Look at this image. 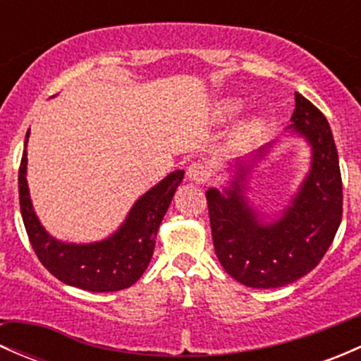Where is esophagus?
Instances as JSON below:
<instances>
[{
  "mask_svg": "<svg viewBox=\"0 0 361 361\" xmlns=\"http://www.w3.org/2000/svg\"><path fill=\"white\" fill-rule=\"evenodd\" d=\"M187 176L195 183H204V181L209 180V169L202 162H192L187 171Z\"/></svg>",
  "mask_w": 361,
  "mask_h": 361,
  "instance_id": "esophagus-1",
  "label": "esophagus"
}]
</instances>
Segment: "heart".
<instances>
[{
  "instance_id": "1",
  "label": "heart",
  "mask_w": 361,
  "mask_h": 361,
  "mask_svg": "<svg viewBox=\"0 0 361 361\" xmlns=\"http://www.w3.org/2000/svg\"><path fill=\"white\" fill-rule=\"evenodd\" d=\"M239 108H241V103H239V101H225V103L220 104V115L231 116L234 115V113H238ZM258 129H260V122H258V120H253V122L246 123V126L243 127L241 136H251V134L257 133Z\"/></svg>"
}]
</instances>
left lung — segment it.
Returning a JSON list of instances; mask_svg holds the SVG:
<instances>
[{
	"label": "left lung",
	"instance_id": "8db88e82",
	"mask_svg": "<svg viewBox=\"0 0 361 361\" xmlns=\"http://www.w3.org/2000/svg\"><path fill=\"white\" fill-rule=\"evenodd\" d=\"M292 122L312 147V167L292 206L276 224H258L243 199L245 167L225 195L207 190L211 234L220 264L251 288H279L311 272L325 257L342 220V178L325 115L295 92Z\"/></svg>",
	"mask_w": 361,
	"mask_h": 361
}]
</instances>
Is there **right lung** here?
Here are the masks:
<instances>
[{
    "label": "right lung",
    "instance_id": "right-lung-1",
    "mask_svg": "<svg viewBox=\"0 0 361 361\" xmlns=\"http://www.w3.org/2000/svg\"><path fill=\"white\" fill-rule=\"evenodd\" d=\"M29 130L25 134L27 143ZM25 150L19 167V202L29 243L43 267L59 281L87 292H118L141 278L154 255L159 225L174 197L183 171L171 173L130 209L110 239L94 245H64L39 225L25 183Z\"/></svg>",
    "mask_w": 361,
    "mask_h": 361
}]
</instances>
